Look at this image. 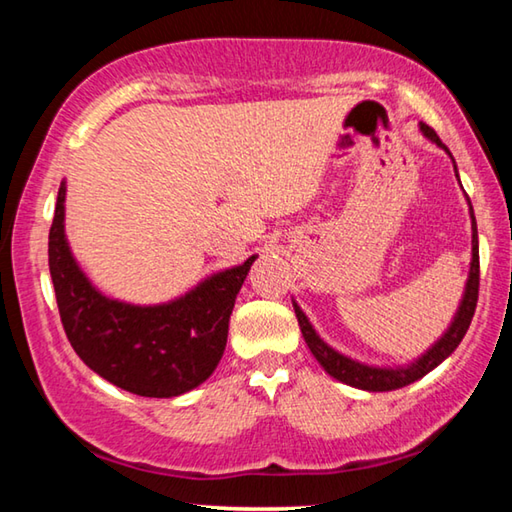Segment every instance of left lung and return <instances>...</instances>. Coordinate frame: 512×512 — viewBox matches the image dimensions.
<instances>
[{"mask_svg":"<svg viewBox=\"0 0 512 512\" xmlns=\"http://www.w3.org/2000/svg\"><path fill=\"white\" fill-rule=\"evenodd\" d=\"M420 131L424 137H429L433 144H438L440 149H445L449 153L447 146L440 142V137L436 135L431 126L420 124ZM452 158V153H449ZM456 169V164H454ZM458 178V171H456ZM461 183V180H458ZM470 203V198H467ZM470 216H472V262H470V275H467V284H465V293L461 300V307H458L456 316L449 325L447 332L440 336V339L431 345V348L422 354L420 359H415L411 366L404 368H377V366H366V363H359L345 354L336 352L334 348L320 339L316 334V329L311 327L309 318L302 314V309L293 302V309H296V318L300 325V332L305 336V343L309 345L311 354H314L316 361L325 368L327 375H332L334 379L343 381V384L361 388V391H370V393H384V391H395V388L409 386L413 381H418L420 377L427 375L438 363H443L449 354H452L458 343L463 341V336L467 332V327L472 323L474 309H476V300H479V235H476V219H474V210L470 203Z\"/></svg>","mask_w":512,"mask_h":512,"instance_id":"obj_1","label":"left lung"}]
</instances>
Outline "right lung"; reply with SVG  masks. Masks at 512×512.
Listing matches in <instances>:
<instances>
[{
  "label": "right lung",
  "instance_id": "right-lung-1",
  "mask_svg": "<svg viewBox=\"0 0 512 512\" xmlns=\"http://www.w3.org/2000/svg\"><path fill=\"white\" fill-rule=\"evenodd\" d=\"M255 255L164 305L110 300L76 264L65 239V180L49 230V273L65 334L88 368L142 397H176L212 375L228 341L237 293Z\"/></svg>",
  "mask_w": 512,
  "mask_h": 512
}]
</instances>
